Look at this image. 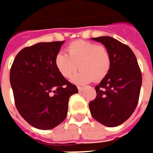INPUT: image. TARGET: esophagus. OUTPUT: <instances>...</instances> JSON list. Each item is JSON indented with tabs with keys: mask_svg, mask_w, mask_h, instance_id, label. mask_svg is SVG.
I'll return each instance as SVG.
<instances>
[{
	"mask_svg": "<svg viewBox=\"0 0 153 153\" xmlns=\"http://www.w3.org/2000/svg\"><path fill=\"white\" fill-rule=\"evenodd\" d=\"M78 90H79V92H82L84 90V88L83 87H78Z\"/></svg>",
	"mask_w": 153,
	"mask_h": 153,
	"instance_id": "obj_1",
	"label": "esophagus"
}]
</instances>
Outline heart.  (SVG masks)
Segmentation results:
<instances>
[{
  "mask_svg": "<svg viewBox=\"0 0 153 153\" xmlns=\"http://www.w3.org/2000/svg\"><path fill=\"white\" fill-rule=\"evenodd\" d=\"M67 54L59 52L55 57V65L59 74L66 79L72 78L78 68L81 71L72 79L78 85L89 83L93 79L102 80L109 72L111 59L108 51L103 45L76 40L67 46Z\"/></svg>",
  "mask_w": 153,
  "mask_h": 153,
  "instance_id": "1",
  "label": "heart"
}]
</instances>
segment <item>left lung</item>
<instances>
[{
	"mask_svg": "<svg viewBox=\"0 0 153 153\" xmlns=\"http://www.w3.org/2000/svg\"><path fill=\"white\" fill-rule=\"evenodd\" d=\"M108 51V74L95 87L96 98L89 102L92 117L107 127L124 123L134 112L139 98L142 74L131 49L111 36L92 38Z\"/></svg>",
	"mask_w": 153,
	"mask_h": 153,
	"instance_id": "obj_1",
	"label": "left lung"
}]
</instances>
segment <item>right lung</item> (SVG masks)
Masks as SVG:
<instances>
[{
	"mask_svg": "<svg viewBox=\"0 0 153 153\" xmlns=\"http://www.w3.org/2000/svg\"><path fill=\"white\" fill-rule=\"evenodd\" d=\"M65 41L37 43L23 48L10 69L16 107L22 118L39 130L60 124L68 111V101L76 86L59 74L55 57Z\"/></svg>",
	"mask_w": 153,
	"mask_h": 153,
	"instance_id": "obj_1",
	"label": "right lung"
}]
</instances>
